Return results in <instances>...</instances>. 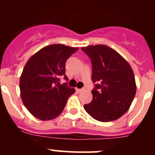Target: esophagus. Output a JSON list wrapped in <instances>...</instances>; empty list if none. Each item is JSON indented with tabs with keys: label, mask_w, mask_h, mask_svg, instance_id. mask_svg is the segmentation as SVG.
I'll return each mask as SVG.
<instances>
[{
	"label": "esophagus",
	"mask_w": 155,
	"mask_h": 155,
	"mask_svg": "<svg viewBox=\"0 0 155 155\" xmlns=\"http://www.w3.org/2000/svg\"><path fill=\"white\" fill-rule=\"evenodd\" d=\"M76 91L78 92V93H79V92H81V91H83L84 89H83V88H81V89H79V88H76Z\"/></svg>",
	"instance_id": "34e87169"
}]
</instances>
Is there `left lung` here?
Returning a JSON list of instances; mask_svg holds the SVG:
<instances>
[{
    "mask_svg": "<svg viewBox=\"0 0 155 155\" xmlns=\"http://www.w3.org/2000/svg\"><path fill=\"white\" fill-rule=\"evenodd\" d=\"M91 61L93 99L84 109L93 118L108 122L127 112L137 91L130 65L113 48L106 45L82 47Z\"/></svg>",
    "mask_w": 155,
    "mask_h": 155,
    "instance_id": "left-lung-1",
    "label": "left lung"
}]
</instances>
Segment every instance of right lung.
Masks as SVG:
<instances>
[{
  "instance_id": "obj_1",
  "label": "right lung",
  "mask_w": 155,
  "mask_h": 155,
  "mask_svg": "<svg viewBox=\"0 0 155 155\" xmlns=\"http://www.w3.org/2000/svg\"><path fill=\"white\" fill-rule=\"evenodd\" d=\"M79 48L63 44L45 46L33 54L20 76L21 98L25 107L37 118L51 120L58 116L75 88L60 83L65 64Z\"/></svg>"
}]
</instances>
